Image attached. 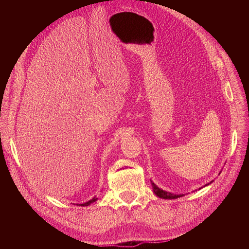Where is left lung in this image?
<instances>
[{
  "label": "left lung",
  "mask_w": 249,
  "mask_h": 249,
  "mask_svg": "<svg viewBox=\"0 0 249 249\" xmlns=\"http://www.w3.org/2000/svg\"><path fill=\"white\" fill-rule=\"evenodd\" d=\"M212 183V182H211ZM209 185V184H208ZM152 186H153V190H154V193L157 195V196H159L160 198H164V199H175V198H178V197H182L183 194H173V193H170V192H166L164 191L162 189H160L159 187H157V185L155 183L152 182ZM200 189V188H199Z\"/></svg>",
  "instance_id": "left-lung-1"
}]
</instances>
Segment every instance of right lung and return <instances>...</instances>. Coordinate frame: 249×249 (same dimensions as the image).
Instances as JSON below:
<instances>
[{"label": "right lung", "instance_id": "right-lung-1", "mask_svg": "<svg viewBox=\"0 0 249 249\" xmlns=\"http://www.w3.org/2000/svg\"><path fill=\"white\" fill-rule=\"evenodd\" d=\"M96 199H97L96 197H93L92 199H90L89 201H87V202H85V203H82V205H81V206H83V207H86V206H89V205H90V203H92V202H94V201H95Z\"/></svg>", "mask_w": 249, "mask_h": 249}]
</instances>
